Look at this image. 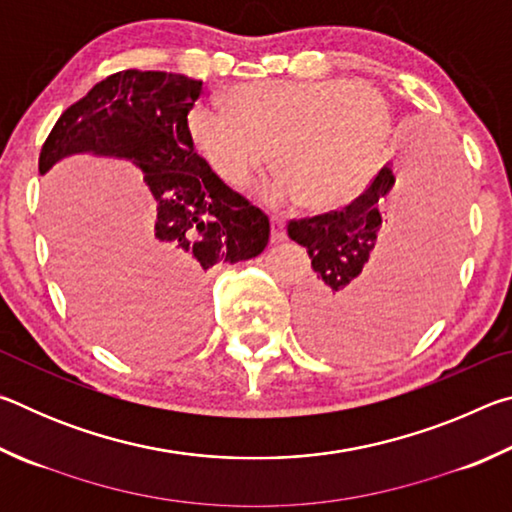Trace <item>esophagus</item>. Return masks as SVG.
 <instances>
[{
	"label": "esophagus",
	"instance_id": "obj_1",
	"mask_svg": "<svg viewBox=\"0 0 512 512\" xmlns=\"http://www.w3.org/2000/svg\"><path fill=\"white\" fill-rule=\"evenodd\" d=\"M287 239L284 235V219L282 216H271V244H282Z\"/></svg>",
	"mask_w": 512,
	"mask_h": 512
}]
</instances>
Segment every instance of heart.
Segmentation results:
<instances>
[{"label": "heart", "mask_w": 512, "mask_h": 512, "mask_svg": "<svg viewBox=\"0 0 512 512\" xmlns=\"http://www.w3.org/2000/svg\"><path fill=\"white\" fill-rule=\"evenodd\" d=\"M223 101L225 110L196 103L187 112L194 151L221 183L241 189L271 149L268 196L309 210L339 205L391 131L384 94L348 79L241 83Z\"/></svg>", "instance_id": "1"}]
</instances>
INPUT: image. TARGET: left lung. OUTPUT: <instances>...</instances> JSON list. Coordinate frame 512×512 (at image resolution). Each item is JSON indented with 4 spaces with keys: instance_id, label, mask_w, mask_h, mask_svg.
Returning a JSON list of instances; mask_svg holds the SVG:
<instances>
[{
    "instance_id": "1",
    "label": "left lung",
    "mask_w": 512,
    "mask_h": 512,
    "mask_svg": "<svg viewBox=\"0 0 512 512\" xmlns=\"http://www.w3.org/2000/svg\"><path fill=\"white\" fill-rule=\"evenodd\" d=\"M391 200L396 207L388 211ZM379 209L394 214V232L368 265ZM461 219L463 173L456 155L447 144L422 140L413 144L397 185L386 164L348 205L289 221L287 235L307 248L316 273L298 302L305 339L343 357L411 341L445 296Z\"/></svg>"
}]
</instances>
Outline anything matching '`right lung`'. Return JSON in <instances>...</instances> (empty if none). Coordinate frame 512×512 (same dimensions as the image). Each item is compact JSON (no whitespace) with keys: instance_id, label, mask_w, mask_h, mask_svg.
I'll return each mask as SVG.
<instances>
[{"instance_id":"right-lung-1","label":"right lung","mask_w":512,"mask_h":512,"mask_svg":"<svg viewBox=\"0 0 512 512\" xmlns=\"http://www.w3.org/2000/svg\"><path fill=\"white\" fill-rule=\"evenodd\" d=\"M203 81L171 72L110 74L72 103L42 144V176L76 153L131 160L158 203L121 284L119 314H85L115 348L149 354L194 343L205 329V277L216 264L257 257L268 244V216L232 192L189 144L185 117ZM140 319L150 332L128 342L120 325Z\"/></svg>"}]
</instances>
